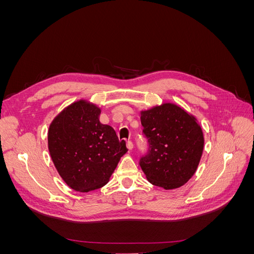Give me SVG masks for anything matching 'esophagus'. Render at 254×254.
Returning <instances> with one entry per match:
<instances>
[{"instance_id":"1","label":"esophagus","mask_w":254,"mask_h":254,"mask_svg":"<svg viewBox=\"0 0 254 254\" xmlns=\"http://www.w3.org/2000/svg\"><path fill=\"white\" fill-rule=\"evenodd\" d=\"M126 146H127V148H128L129 150H131L132 147H133V144H132L131 141H127V142H126Z\"/></svg>"}]
</instances>
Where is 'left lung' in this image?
Here are the masks:
<instances>
[{"instance_id":"8db88e82","label":"left lung","mask_w":254,"mask_h":254,"mask_svg":"<svg viewBox=\"0 0 254 254\" xmlns=\"http://www.w3.org/2000/svg\"><path fill=\"white\" fill-rule=\"evenodd\" d=\"M148 149L139 164L153 186L171 190L186 184L197 170L203 150L202 130L195 118L173 104L141 113Z\"/></svg>"}]
</instances>
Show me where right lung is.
Masks as SVG:
<instances>
[{
    "label": "right lung",
    "mask_w": 254,
    "mask_h": 254,
    "mask_svg": "<svg viewBox=\"0 0 254 254\" xmlns=\"http://www.w3.org/2000/svg\"><path fill=\"white\" fill-rule=\"evenodd\" d=\"M101 109L79 101L53 121L49 149L61 178L71 189L90 191L104 187L127 152L124 140L99 122Z\"/></svg>",
    "instance_id": "obj_1"
}]
</instances>
